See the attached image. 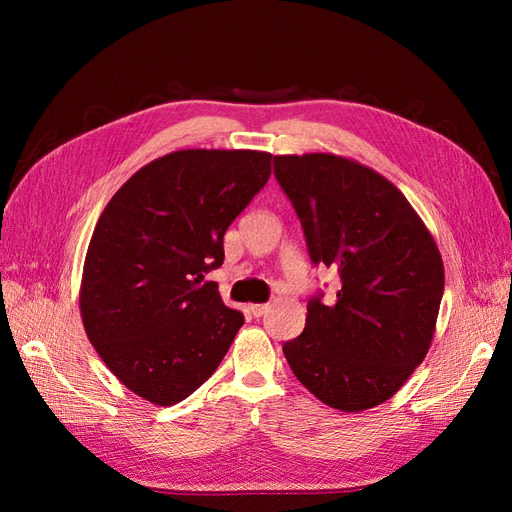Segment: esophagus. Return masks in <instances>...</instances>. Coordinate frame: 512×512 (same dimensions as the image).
Masks as SVG:
<instances>
[{"instance_id": "obj_1", "label": "esophagus", "mask_w": 512, "mask_h": 512, "mask_svg": "<svg viewBox=\"0 0 512 512\" xmlns=\"http://www.w3.org/2000/svg\"><path fill=\"white\" fill-rule=\"evenodd\" d=\"M267 309H269V305H250V312L254 318H260L262 314H267Z\"/></svg>"}]
</instances>
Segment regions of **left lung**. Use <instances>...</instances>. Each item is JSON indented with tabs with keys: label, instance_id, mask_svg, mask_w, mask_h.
<instances>
[{
	"label": "left lung",
	"instance_id": "obj_1",
	"mask_svg": "<svg viewBox=\"0 0 512 512\" xmlns=\"http://www.w3.org/2000/svg\"><path fill=\"white\" fill-rule=\"evenodd\" d=\"M309 258L339 271L333 305L307 303L284 344L292 374L322 404L363 412L391 399L423 363L444 292L442 256L395 185L335 153L275 156Z\"/></svg>",
	"mask_w": 512,
	"mask_h": 512
}]
</instances>
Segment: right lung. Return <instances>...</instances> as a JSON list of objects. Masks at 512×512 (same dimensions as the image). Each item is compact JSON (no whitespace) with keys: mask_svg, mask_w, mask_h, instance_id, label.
<instances>
[{"mask_svg":"<svg viewBox=\"0 0 512 512\" xmlns=\"http://www.w3.org/2000/svg\"><path fill=\"white\" fill-rule=\"evenodd\" d=\"M271 177V153L181 149L145 164L108 200L79 292L91 346L134 395L175 406L226 356L243 314L205 273Z\"/></svg>","mask_w":512,"mask_h":512,"instance_id":"1","label":"right lung"}]
</instances>
